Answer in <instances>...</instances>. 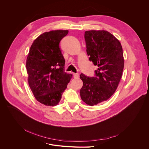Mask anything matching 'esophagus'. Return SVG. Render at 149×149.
<instances>
[{"label": "esophagus", "mask_w": 149, "mask_h": 149, "mask_svg": "<svg viewBox=\"0 0 149 149\" xmlns=\"http://www.w3.org/2000/svg\"><path fill=\"white\" fill-rule=\"evenodd\" d=\"M74 77L75 78H78V77H79V74H78V73H74Z\"/></svg>", "instance_id": "esophagus-1"}]
</instances>
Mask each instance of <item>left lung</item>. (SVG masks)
Instances as JSON below:
<instances>
[{"instance_id":"obj_1","label":"left lung","mask_w":149,"mask_h":149,"mask_svg":"<svg viewBox=\"0 0 149 149\" xmlns=\"http://www.w3.org/2000/svg\"><path fill=\"white\" fill-rule=\"evenodd\" d=\"M84 38L89 60L98 68L95 77L81 74L83 86L80 96L87 104L94 106L109 99L116 91L123 74L124 59L120 43L109 32L87 31Z\"/></svg>"}]
</instances>
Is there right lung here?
Returning a JSON list of instances; mask_svg holds the SVG:
<instances>
[{"label":"right lung","mask_w":149,"mask_h":149,"mask_svg":"<svg viewBox=\"0 0 149 149\" xmlns=\"http://www.w3.org/2000/svg\"><path fill=\"white\" fill-rule=\"evenodd\" d=\"M68 30H54L39 36L26 58L29 86L36 100L46 106L57 105L72 75L65 72V59L59 47Z\"/></svg>","instance_id":"add662e5"}]
</instances>
